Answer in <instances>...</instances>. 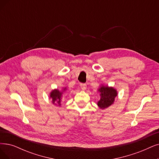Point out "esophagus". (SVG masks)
I'll return each mask as SVG.
<instances>
[{
  "label": "esophagus",
  "mask_w": 159,
  "mask_h": 159,
  "mask_svg": "<svg viewBox=\"0 0 159 159\" xmlns=\"http://www.w3.org/2000/svg\"><path fill=\"white\" fill-rule=\"evenodd\" d=\"M80 87H81V89L83 91H85L86 89H87V85L86 84H80Z\"/></svg>",
  "instance_id": "obj_1"
}]
</instances>
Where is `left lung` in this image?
Instances as JSON below:
<instances>
[{
    "label": "left lung",
    "mask_w": 159,
    "mask_h": 159,
    "mask_svg": "<svg viewBox=\"0 0 159 159\" xmlns=\"http://www.w3.org/2000/svg\"><path fill=\"white\" fill-rule=\"evenodd\" d=\"M100 98L97 105L101 110H104L114 103L116 97L117 96V91L113 87H109L101 84L98 89Z\"/></svg>",
    "instance_id": "8db88e82"
}]
</instances>
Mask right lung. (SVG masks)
I'll list each match as a JSON object with an SVG mask.
<instances>
[{"instance_id": "right-lung-1", "label": "right lung", "mask_w": 159, "mask_h": 159, "mask_svg": "<svg viewBox=\"0 0 159 159\" xmlns=\"http://www.w3.org/2000/svg\"><path fill=\"white\" fill-rule=\"evenodd\" d=\"M67 90L66 87H63L61 90H59L57 89H55L49 93V98H52V102L57 106H61V100L62 98L63 94Z\"/></svg>"}]
</instances>
